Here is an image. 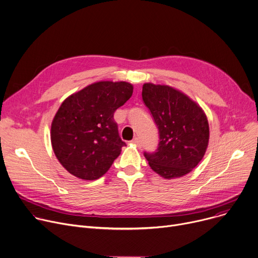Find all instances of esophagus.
I'll return each instance as SVG.
<instances>
[{
  "label": "esophagus",
  "mask_w": 258,
  "mask_h": 258,
  "mask_svg": "<svg viewBox=\"0 0 258 258\" xmlns=\"http://www.w3.org/2000/svg\"><path fill=\"white\" fill-rule=\"evenodd\" d=\"M132 143L134 144V145H137V146H140V144H141V141H140V139L139 138H135L133 141H132Z\"/></svg>",
  "instance_id": "esophagus-1"
}]
</instances>
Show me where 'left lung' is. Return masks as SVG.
I'll return each instance as SVG.
<instances>
[{
  "instance_id": "8db88e82",
  "label": "left lung",
  "mask_w": 258,
  "mask_h": 258,
  "mask_svg": "<svg viewBox=\"0 0 258 258\" xmlns=\"http://www.w3.org/2000/svg\"><path fill=\"white\" fill-rule=\"evenodd\" d=\"M142 98L159 131L156 152L144 153L150 168L165 179L190 173L209 144V122L203 108L181 90L144 83Z\"/></svg>"
}]
</instances>
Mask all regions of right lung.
Segmentation results:
<instances>
[{
    "label": "right lung",
    "instance_id": "add662e5",
    "mask_svg": "<svg viewBox=\"0 0 258 258\" xmlns=\"http://www.w3.org/2000/svg\"><path fill=\"white\" fill-rule=\"evenodd\" d=\"M133 91L126 81H98L61 103L51 122L50 140L56 158L70 174L91 181L108 172L125 145L113 115Z\"/></svg>",
    "mask_w": 258,
    "mask_h": 258
}]
</instances>
